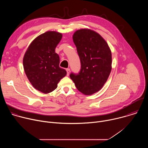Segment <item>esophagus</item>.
I'll return each mask as SVG.
<instances>
[{
    "label": "esophagus",
    "instance_id": "1",
    "mask_svg": "<svg viewBox=\"0 0 148 148\" xmlns=\"http://www.w3.org/2000/svg\"><path fill=\"white\" fill-rule=\"evenodd\" d=\"M66 71H67V75L69 76V74H70V69H66Z\"/></svg>",
    "mask_w": 148,
    "mask_h": 148
}]
</instances>
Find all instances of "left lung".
<instances>
[{"mask_svg":"<svg viewBox=\"0 0 148 148\" xmlns=\"http://www.w3.org/2000/svg\"><path fill=\"white\" fill-rule=\"evenodd\" d=\"M81 61L78 74L70 78L77 90L86 95L99 91L107 82L112 69V53L105 39L90 29H81L73 36Z\"/></svg>","mask_w":148,"mask_h":148,"instance_id":"left-lung-1","label":"left lung"}]
</instances>
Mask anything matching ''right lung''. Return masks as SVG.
Segmentation results:
<instances>
[{"instance_id":"1","label":"right lung","mask_w":148,"mask_h":148,"mask_svg":"<svg viewBox=\"0 0 148 148\" xmlns=\"http://www.w3.org/2000/svg\"><path fill=\"white\" fill-rule=\"evenodd\" d=\"M62 37L61 33L48 31L35 38L23 57L25 74L33 87L44 94L57 87L67 71L59 67L60 57L55 49Z\"/></svg>"}]
</instances>
